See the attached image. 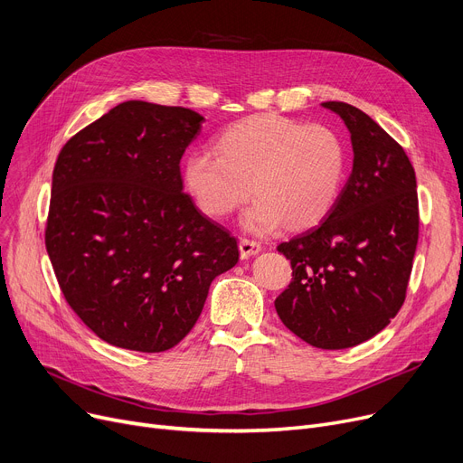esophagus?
Wrapping results in <instances>:
<instances>
[{
  "mask_svg": "<svg viewBox=\"0 0 463 463\" xmlns=\"http://www.w3.org/2000/svg\"><path fill=\"white\" fill-rule=\"evenodd\" d=\"M260 250H261V245L258 243V241H252V239H247V237L239 241V252H241V258H243V260L258 254Z\"/></svg>",
  "mask_w": 463,
  "mask_h": 463,
  "instance_id": "obj_1",
  "label": "esophagus"
}]
</instances>
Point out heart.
I'll return each instance as SVG.
<instances>
[{"label": "heart", "instance_id": "heart-1", "mask_svg": "<svg viewBox=\"0 0 463 463\" xmlns=\"http://www.w3.org/2000/svg\"><path fill=\"white\" fill-rule=\"evenodd\" d=\"M214 146L216 154L194 150L183 164L186 190L211 218L228 216L254 192L249 230L271 232L282 222L301 230L318 224L339 200L346 148L332 128L254 115L228 126Z\"/></svg>", "mask_w": 463, "mask_h": 463}]
</instances>
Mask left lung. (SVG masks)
Returning a JSON list of instances; mask_svg holds the SVG:
<instances>
[{
  "label": "left lung",
  "instance_id": "1",
  "mask_svg": "<svg viewBox=\"0 0 463 463\" xmlns=\"http://www.w3.org/2000/svg\"><path fill=\"white\" fill-rule=\"evenodd\" d=\"M322 107L350 131L352 173L320 224L277 247L292 282L277 299L282 324L326 350L356 346L390 324L405 301L418 243V195L402 145L360 109Z\"/></svg>",
  "mask_w": 463,
  "mask_h": 463
}]
</instances>
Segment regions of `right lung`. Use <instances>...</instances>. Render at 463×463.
<instances>
[{
    "label": "right lung",
    "instance_id": "obj_1",
    "mask_svg": "<svg viewBox=\"0 0 463 463\" xmlns=\"http://www.w3.org/2000/svg\"><path fill=\"white\" fill-rule=\"evenodd\" d=\"M203 120L124 101L58 154L47 252L65 301L109 345L173 348L239 260L235 237L183 192L181 158Z\"/></svg>",
    "mask_w": 463,
    "mask_h": 463
}]
</instances>
